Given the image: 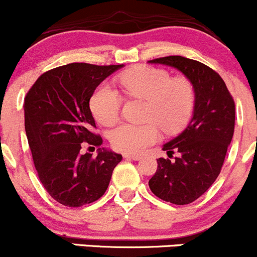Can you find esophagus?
<instances>
[{"mask_svg": "<svg viewBox=\"0 0 257 257\" xmlns=\"http://www.w3.org/2000/svg\"><path fill=\"white\" fill-rule=\"evenodd\" d=\"M126 159H132V161H140L141 158H142V156H140V154H125Z\"/></svg>", "mask_w": 257, "mask_h": 257, "instance_id": "esophagus-1", "label": "esophagus"}]
</instances>
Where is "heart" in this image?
I'll return each instance as SVG.
<instances>
[{
    "instance_id": "obj_1",
    "label": "heart",
    "mask_w": 257,
    "mask_h": 257,
    "mask_svg": "<svg viewBox=\"0 0 257 257\" xmlns=\"http://www.w3.org/2000/svg\"><path fill=\"white\" fill-rule=\"evenodd\" d=\"M120 84L127 95L147 101L146 120L154 121L165 134L183 128L191 116L195 94L187 79L172 78L167 71L141 66L123 73ZM121 103L117 90L112 85L103 83L94 90L89 105L99 122L111 125L117 120ZM156 123H118L109 132V140L115 150L140 153L158 140Z\"/></svg>"
}]
</instances>
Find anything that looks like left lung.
Masks as SVG:
<instances>
[{"mask_svg":"<svg viewBox=\"0 0 257 257\" xmlns=\"http://www.w3.org/2000/svg\"><path fill=\"white\" fill-rule=\"evenodd\" d=\"M148 63L180 71L195 92L194 114L186 128L165 145L168 157L157 159L158 169L148 181L163 201L187 205L202 196L219 175L235 123V105L224 81L203 63L183 56H167Z\"/></svg>","mask_w":257,"mask_h":257,"instance_id":"1","label":"left lung"}]
</instances>
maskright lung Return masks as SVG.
<instances>
[{
  "mask_svg": "<svg viewBox=\"0 0 257 257\" xmlns=\"http://www.w3.org/2000/svg\"><path fill=\"white\" fill-rule=\"evenodd\" d=\"M123 65L68 63L43 73L24 101V126L41 184L54 200L67 207L92 203L105 194L121 154L99 148L93 158L82 143L100 147L93 134L89 100L106 77Z\"/></svg>",
  "mask_w": 257,
  "mask_h": 257,
  "instance_id": "add662e5",
  "label": "right lung"
}]
</instances>
